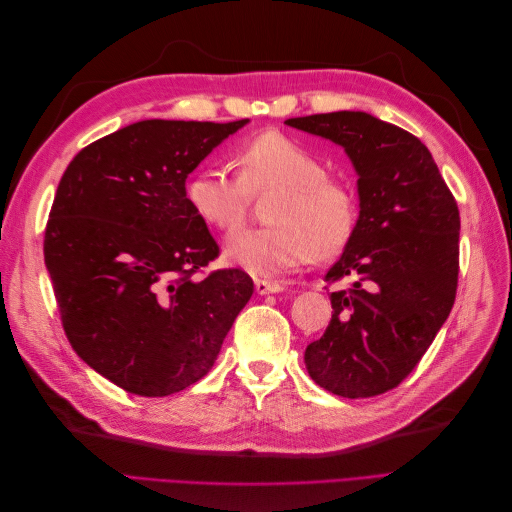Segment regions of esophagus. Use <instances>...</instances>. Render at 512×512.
Masks as SVG:
<instances>
[{"instance_id": "obj_1", "label": "esophagus", "mask_w": 512, "mask_h": 512, "mask_svg": "<svg viewBox=\"0 0 512 512\" xmlns=\"http://www.w3.org/2000/svg\"><path fill=\"white\" fill-rule=\"evenodd\" d=\"M254 284H256L258 294H277L284 290V286L280 282H273V280H256Z\"/></svg>"}]
</instances>
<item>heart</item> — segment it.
Here are the masks:
<instances>
[{
    "label": "heart",
    "instance_id": "heart-1",
    "mask_svg": "<svg viewBox=\"0 0 512 512\" xmlns=\"http://www.w3.org/2000/svg\"><path fill=\"white\" fill-rule=\"evenodd\" d=\"M239 175L226 166H198L185 183V198L200 222L218 230L237 228L250 194L275 192L269 226L230 235L224 256L252 275H277L309 258H331L352 239L359 198L348 181L327 177V166L292 138L267 132L241 147Z\"/></svg>",
    "mask_w": 512,
    "mask_h": 512
}]
</instances>
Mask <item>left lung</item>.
Here are the masks:
<instances>
[{"label": "left lung", "instance_id": "left-lung-1", "mask_svg": "<svg viewBox=\"0 0 512 512\" xmlns=\"http://www.w3.org/2000/svg\"><path fill=\"white\" fill-rule=\"evenodd\" d=\"M344 147L359 190V222L324 275L327 331L305 348L322 389L348 399L395 389L451 314L459 275V209L429 149L410 132L361 111L286 119Z\"/></svg>", "mask_w": 512, "mask_h": 512}]
</instances>
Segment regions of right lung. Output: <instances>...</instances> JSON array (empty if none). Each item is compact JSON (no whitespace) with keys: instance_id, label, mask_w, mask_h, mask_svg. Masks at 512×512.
Returning <instances> with one entry per match:
<instances>
[{"instance_id":"add662e5","label":"right lung","mask_w":512,"mask_h":512,"mask_svg":"<svg viewBox=\"0 0 512 512\" xmlns=\"http://www.w3.org/2000/svg\"><path fill=\"white\" fill-rule=\"evenodd\" d=\"M250 119L130 123L87 145L57 185L44 265L74 352L141 397L198 382L254 292L241 269L194 277L220 247L185 179Z\"/></svg>"}]
</instances>
